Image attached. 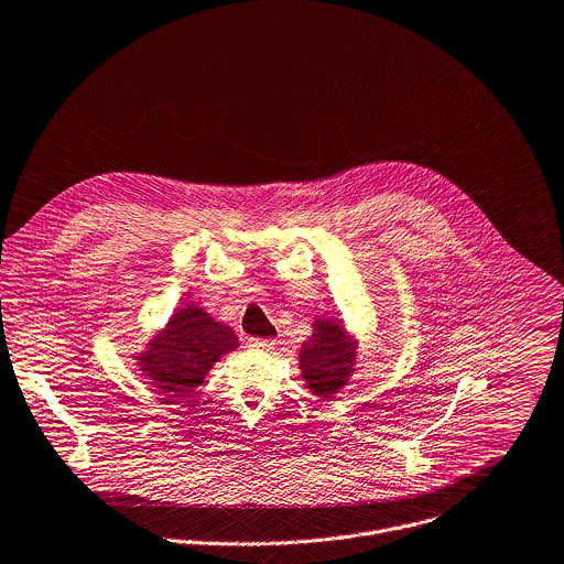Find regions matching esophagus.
I'll return each mask as SVG.
<instances>
[{"label":"esophagus","instance_id":"obj_1","mask_svg":"<svg viewBox=\"0 0 564 564\" xmlns=\"http://www.w3.org/2000/svg\"><path fill=\"white\" fill-rule=\"evenodd\" d=\"M249 346L260 348V350H273V348H275V339H260V337H253V339H249Z\"/></svg>","mask_w":564,"mask_h":564}]
</instances>
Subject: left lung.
<instances>
[{"label": "left lung", "instance_id": "left-lung-1", "mask_svg": "<svg viewBox=\"0 0 564 564\" xmlns=\"http://www.w3.org/2000/svg\"><path fill=\"white\" fill-rule=\"evenodd\" d=\"M313 333L297 352L302 381L322 401L335 399L352 379L359 364V339L339 315L313 319Z\"/></svg>", "mask_w": 564, "mask_h": 564}]
</instances>
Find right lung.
I'll return each mask as SVG.
<instances>
[{"mask_svg":"<svg viewBox=\"0 0 564 564\" xmlns=\"http://www.w3.org/2000/svg\"><path fill=\"white\" fill-rule=\"evenodd\" d=\"M238 346L231 326L218 322L198 302H189L174 308L167 324L132 352V361L156 394L181 401L205 381L218 359Z\"/></svg>","mask_w":564,"mask_h":564,"instance_id":"right-lung-1","label":"right lung"}]
</instances>
